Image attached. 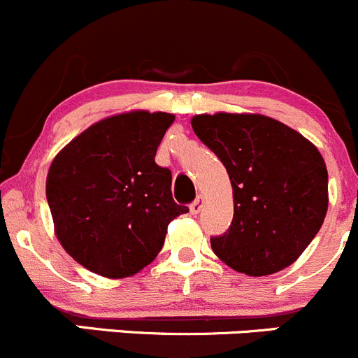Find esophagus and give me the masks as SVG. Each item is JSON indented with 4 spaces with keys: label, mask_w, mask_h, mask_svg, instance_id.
Listing matches in <instances>:
<instances>
[{
    "label": "esophagus",
    "mask_w": 358,
    "mask_h": 358,
    "mask_svg": "<svg viewBox=\"0 0 358 358\" xmlns=\"http://www.w3.org/2000/svg\"><path fill=\"white\" fill-rule=\"evenodd\" d=\"M203 203H205V198L201 196H196V200L193 201V203L189 205V210H191V214H200V210L201 208H203Z\"/></svg>",
    "instance_id": "obj_1"
}]
</instances>
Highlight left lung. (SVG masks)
Instances as JSON below:
<instances>
[{
  "label": "left lung",
  "mask_w": 358,
  "mask_h": 358,
  "mask_svg": "<svg viewBox=\"0 0 358 358\" xmlns=\"http://www.w3.org/2000/svg\"><path fill=\"white\" fill-rule=\"evenodd\" d=\"M191 127L222 162L233 187L231 226L210 238L215 256L249 277L291 266L327 214V167L317 146L254 113L196 115Z\"/></svg>",
  "instance_id": "obj_1"
}]
</instances>
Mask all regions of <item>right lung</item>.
Here are the masks:
<instances>
[{
    "instance_id": "right-lung-1",
    "label": "right lung",
    "mask_w": 358,
    "mask_h": 358,
    "mask_svg": "<svg viewBox=\"0 0 358 358\" xmlns=\"http://www.w3.org/2000/svg\"><path fill=\"white\" fill-rule=\"evenodd\" d=\"M176 116L144 109L94 123L59 151L47 174L55 236L76 263L106 278L139 273L187 207L155 162Z\"/></svg>"
}]
</instances>
